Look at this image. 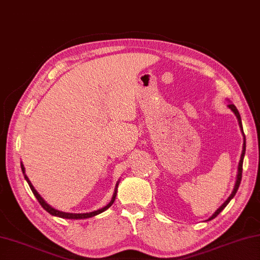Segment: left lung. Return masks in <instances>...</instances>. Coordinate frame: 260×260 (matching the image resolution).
Here are the masks:
<instances>
[{
    "label": "left lung",
    "instance_id": "obj_1",
    "mask_svg": "<svg viewBox=\"0 0 260 260\" xmlns=\"http://www.w3.org/2000/svg\"><path fill=\"white\" fill-rule=\"evenodd\" d=\"M229 107L232 109V112H233L235 114V116L238 117V121H239V124H240V127H241V131H242V135H243V149H242V154H241V158H240V163H239V169H238V176H236V183H235V186H234V189L233 192H232V194L230 195V198L226 200V201L221 204V206L219 207V209H217V211L213 213V215L209 218L208 220H211L213 219V218H216L219 213L224 210V208L227 206V204L230 203V201L232 199L234 198V195L236 194V192H238L239 189V186L241 184V179H242V167H243V158H244V154H245V136L243 134V127H242V121H241V116H240V113L238 111V108H236L233 104H230Z\"/></svg>",
    "mask_w": 260,
    "mask_h": 260
}]
</instances>
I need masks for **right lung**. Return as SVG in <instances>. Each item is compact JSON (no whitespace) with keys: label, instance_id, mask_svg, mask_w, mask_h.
Returning a JSON list of instances; mask_svg holds the SVG:
<instances>
[{"label":"right lung","instance_id":"1","mask_svg":"<svg viewBox=\"0 0 260 260\" xmlns=\"http://www.w3.org/2000/svg\"><path fill=\"white\" fill-rule=\"evenodd\" d=\"M21 171H22V174H24V176H25V179L27 180V183H28V185H29L31 192H33V194L35 195V198L38 199V201L40 202L41 206H42V208L44 209V210H47L50 213V215H52V216H57V217H60V218H66V219H85V218L94 217V216L99 215V213L104 212L105 210H107V209L114 203V201H115L116 193H117L118 181H117V184H116V188H115V190H114V194H113V198L111 200V202H109L107 206H105L104 208L99 209V210H95V211H92V212H86V213H71V212L59 211V210H56V209H53L51 206H49V204L42 199V197H41V195L38 192H36V189L34 188V186L31 185V183H30L29 179H28V177L25 175V168H24V165H22V163H21Z\"/></svg>","mask_w":260,"mask_h":260}]
</instances>
